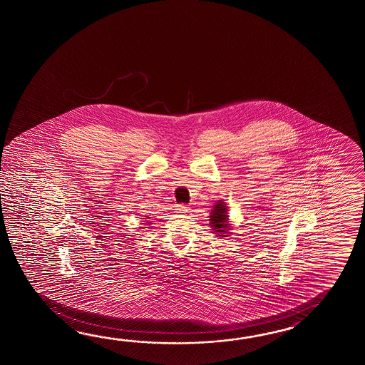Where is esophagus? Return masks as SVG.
<instances>
[{
    "label": "esophagus",
    "mask_w": 365,
    "mask_h": 365,
    "mask_svg": "<svg viewBox=\"0 0 365 365\" xmlns=\"http://www.w3.org/2000/svg\"><path fill=\"white\" fill-rule=\"evenodd\" d=\"M175 210H176V212H181V214H185V212H189V207L185 206V205H182V203H179V205H175Z\"/></svg>",
    "instance_id": "34e87169"
}]
</instances>
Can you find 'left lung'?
I'll use <instances>...</instances> for the list:
<instances>
[{"label":"left lung","instance_id":"1","mask_svg":"<svg viewBox=\"0 0 365 365\" xmlns=\"http://www.w3.org/2000/svg\"><path fill=\"white\" fill-rule=\"evenodd\" d=\"M227 206L223 201H217L214 205V209L211 210V215H210V227L212 228V231H215L219 237H225L230 225H228V214H227Z\"/></svg>","mask_w":365,"mask_h":365}]
</instances>
